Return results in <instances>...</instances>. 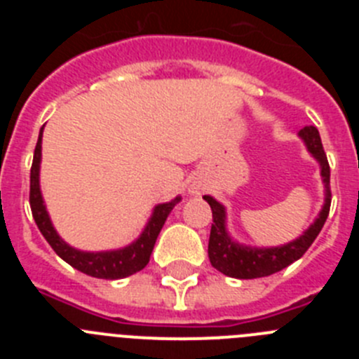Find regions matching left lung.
Masks as SVG:
<instances>
[{"label": "left lung", "instance_id": "left-lung-1", "mask_svg": "<svg viewBox=\"0 0 359 359\" xmlns=\"http://www.w3.org/2000/svg\"><path fill=\"white\" fill-rule=\"evenodd\" d=\"M298 136L304 140L307 151L320 163V174L325 187V201H323L318 217L298 239L282 244V246H275V248H255V246H244V244L236 243L228 236L226 212L223 205L215 201L212 196H203V199L210 205L212 219H214L210 239H208V259H210V264L226 277L259 278L277 273L298 261L313 244V241L318 237L331 208V169H329L327 156L323 152L318 129L315 126H306L300 129Z\"/></svg>", "mask_w": 359, "mask_h": 359}]
</instances>
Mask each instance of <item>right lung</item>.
Masks as SVG:
<instances>
[{
  "mask_svg": "<svg viewBox=\"0 0 359 359\" xmlns=\"http://www.w3.org/2000/svg\"><path fill=\"white\" fill-rule=\"evenodd\" d=\"M43 128L39 131V140H37L36 151H34V161H32L30 169V208L32 215H34V221H36L37 228L41 230L44 239L48 241L53 252L61 257L62 261H66L69 266H73V268L82 271V273L90 275V277L115 280V278L129 277V275L144 269L147 266L149 259H151V253L152 248H154V243L158 239V233L163 228L165 221L169 217L174 205L182 201V198H176L172 201L161 203V205L154 207V212H152L147 226L144 228L140 237L135 243L129 244V246H126V248L111 250V252H81V250L72 248L68 243H65L59 237V233L53 228L48 212H46V207H44L43 196H41L39 165Z\"/></svg>",
  "mask_w": 359,
  "mask_h": 359,
  "instance_id": "right-lung-1",
  "label": "right lung"
}]
</instances>
